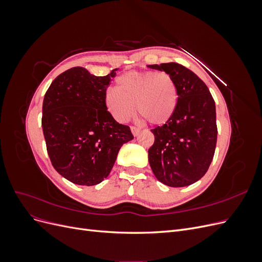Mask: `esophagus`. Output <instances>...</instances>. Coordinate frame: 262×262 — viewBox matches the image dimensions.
Wrapping results in <instances>:
<instances>
[{
    "label": "esophagus",
    "mask_w": 262,
    "mask_h": 262,
    "mask_svg": "<svg viewBox=\"0 0 262 262\" xmlns=\"http://www.w3.org/2000/svg\"><path fill=\"white\" fill-rule=\"evenodd\" d=\"M131 131H132V133H133V136H134V137L139 136V133L141 132V130H140L139 128H137V126H131Z\"/></svg>",
    "instance_id": "1"
}]
</instances>
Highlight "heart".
I'll list each match as a JSON object with an SVG mask.
<instances>
[{"instance_id":"b5f03b06","label":"heart","mask_w":262,"mask_h":262,"mask_svg":"<svg viewBox=\"0 0 262 262\" xmlns=\"http://www.w3.org/2000/svg\"><path fill=\"white\" fill-rule=\"evenodd\" d=\"M117 89L105 92V105L118 122H126L136 113L150 124L167 122L173 115L178 102L177 86L166 72L130 71L116 80Z\"/></svg>"}]
</instances>
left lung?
<instances>
[{"label": "left lung", "mask_w": 262, "mask_h": 262, "mask_svg": "<svg viewBox=\"0 0 262 262\" xmlns=\"http://www.w3.org/2000/svg\"><path fill=\"white\" fill-rule=\"evenodd\" d=\"M168 73L176 83L175 113L152 129L154 144L148 162L155 177L169 187H186L208 171L215 152L217 126L215 102L201 78L175 62L147 66Z\"/></svg>", "instance_id": "8db88e82"}]
</instances>
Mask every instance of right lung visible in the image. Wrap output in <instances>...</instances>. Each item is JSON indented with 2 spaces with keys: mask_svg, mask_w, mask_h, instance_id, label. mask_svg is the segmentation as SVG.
Masks as SVG:
<instances>
[{
  "mask_svg": "<svg viewBox=\"0 0 262 262\" xmlns=\"http://www.w3.org/2000/svg\"><path fill=\"white\" fill-rule=\"evenodd\" d=\"M95 76L81 67L54 78L42 104V131L51 164L75 185L95 186L112 171L120 147L133 139L105 105V92L116 76Z\"/></svg>",
  "mask_w": 262,
  "mask_h": 262,
  "instance_id": "1",
  "label": "right lung"
}]
</instances>
